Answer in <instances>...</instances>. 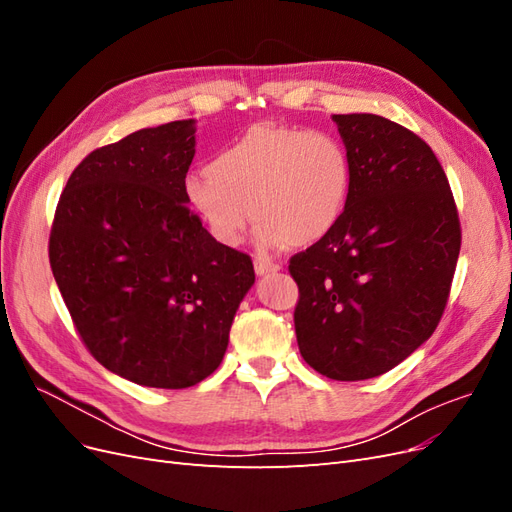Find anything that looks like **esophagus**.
<instances>
[{
    "label": "esophagus",
    "instance_id": "34e87169",
    "mask_svg": "<svg viewBox=\"0 0 512 512\" xmlns=\"http://www.w3.org/2000/svg\"><path fill=\"white\" fill-rule=\"evenodd\" d=\"M282 267L277 265V262H271V260H265V258H256L254 260V271L256 275H271V273H277Z\"/></svg>",
    "mask_w": 512,
    "mask_h": 512
}]
</instances>
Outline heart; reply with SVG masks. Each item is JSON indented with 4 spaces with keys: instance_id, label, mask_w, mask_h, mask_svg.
Segmentation results:
<instances>
[{
    "instance_id": "b5f03b06",
    "label": "heart",
    "mask_w": 512,
    "mask_h": 512,
    "mask_svg": "<svg viewBox=\"0 0 512 512\" xmlns=\"http://www.w3.org/2000/svg\"><path fill=\"white\" fill-rule=\"evenodd\" d=\"M350 183V156L333 134L258 123L192 170L183 196L222 245H239L254 218L262 247H309L342 220Z\"/></svg>"
}]
</instances>
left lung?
<instances>
[{
  "label": "left lung",
  "mask_w": 512,
  "mask_h": 512,
  "mask_svg": "<svg viewBox=\"0 0 512 512\" xmlns=\"http://www.w3.org/2000/svg\"><path fill=\"white\" fill-rule=\"evenodd\" d=\"M352 164L331 235L290 258L294 331L309 367L354 382L393 369L436 331L461 247L436 153L380 115H333Z\"/></svg>",
  "instance_id": "obj_1"
}]
</instances>
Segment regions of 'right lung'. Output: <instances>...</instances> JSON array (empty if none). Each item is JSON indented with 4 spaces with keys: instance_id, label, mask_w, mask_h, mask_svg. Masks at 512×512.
<instances>
[{
    "instance_id": "obj_1",
    "label": "right lung",
    "mask_w": 512,
    "mask_h": 512,
    "mask_svg": "<svg viewBox=\"0 0 512 512\" xmlns=\"http://www.w3.org/2000/svg\"><path fill=\"white\" fill-rule=\"evenodd\" d=\"M194 119L91 151L61 192L49 260L83 344L113 374L188 389L220 367L256 275L183 196Z\"/></svg>"
}]
</instances>
